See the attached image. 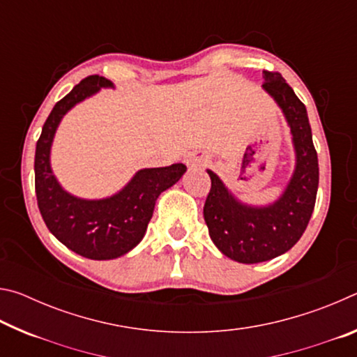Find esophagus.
<instances>
[{
    "mask_svg": "<svg viewBox=\"0 0 357 357\" xmlns=\"http://www.w3.org/2000/svg\"><path fill=\"white\" fill-rule=\"evenodd\" d=\"M185 164L189 167H200V165H203V160L200 159V157L189 154L185 157Z\"/></svg>",
    "mask_w": 357,
    "mask_h": 357,
    "instance_id": "1",
    "label": "esophagus"
}]
</instances>
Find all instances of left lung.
<instances>
[{
    "instance_id": "1",
    "label": "left lung",
    "mask_w": 357,
    "mask_h": 357,
    "mask_svg": "<svg viewBox=\"0 0 357 357\" xmlns=\"http://www.w3.org/2000/svg\"><path fill=\"white\" fill-rule=\"evenodd\" d=\"M263 88L282 108L293 134L296 170L274 204L252 208L239 203L215 173L208 170L211 190L203 208L209 236L223 255L239 263H261L298 243L315 208L318 155L305 105L279 72L263 70Z\"/></svg>"
}]
</instances>
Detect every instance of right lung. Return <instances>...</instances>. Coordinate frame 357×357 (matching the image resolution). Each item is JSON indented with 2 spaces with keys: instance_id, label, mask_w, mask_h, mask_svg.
<instances>
[{
  "instance_id": "right-lung-1",
  "label": "right lung",
  "mask_w": 357,
  "mask_h": 357,
  "mask_svg": "<svg viewBox=\"0 0 357 357\" xmlns=\"http://www.w3.org/2000/svg\"><path fill=\"white\" fill-rule=\"evenodd\" d=\"M112 82L89 75L56 102L36 144L34 185L42 219L53 236L89 259L118 258L140 243L153 217L157 197L176 184L185 173L184 164L144 168L116 195L105 200H80L58 184L50 168V146L59 121L72 107Z\"/></svg>"
}]
</instances>
